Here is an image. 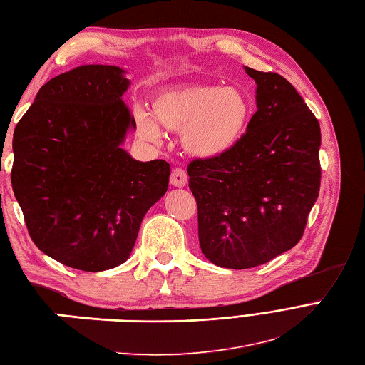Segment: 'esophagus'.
Masks as SVG:
<instances>
[{"label":"esophagus","instance_id":"34e87169","mask_svg":"<svg viewBox=\"0 0 365 365\" xmlns=\"http://www.w3.org/2000/svg\"><path fill=\"white\" fill-rule=\"evenodd\" d=\"M187 173H185V170L181 167H176L172 170V175H170V182L175 187H184L185 184H187Z\"/></svg>","mask_w":365,"mask_h":365}]
</instances>
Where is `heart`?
Returning a JSON list of instances; mask_svg holds the SVG:
<instances>
[{
  "instance_id": "b5f03b06",
  "label": "heart",
  "mask_w": 365,
  "mask_h": 365,
  "mask_svg": "<svg viewBox=\"0 0 365 365\" xmlns=\"http://www.w3.org/2000/svg\"><path fill=\"white\" fill-rule=\"evenodd\" d=\"M151 112L135 110L137 131L153 142L160 128L181 133L184 150L197 158H217L228 153L244 135L251 115L247 95L236 87L187 84L159 92Z\"/></svg>"
}]
</instances>
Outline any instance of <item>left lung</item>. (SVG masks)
I'll use <instances>...</instances> for the list:
<instances>
[{
	"label": "left lung",
	"mask_w": 365,
	"mask_h": 365,
	"mask_svg": "<svg viewBox=\"0 0 365 365\" xmlns=\"http://www.w3.org/2000/svg\"><path fill=\"white\" fill-rule=\"evenodd\" d=\"M245 71L257 84L247 131L228 153L187 167L201 251L237 270L298 244L322 178L320 125L304 100L278 73Z\"/></svg>",
	"instance_id": "left-lung-1"
}]
</instances>
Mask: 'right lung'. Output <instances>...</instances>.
Here are the masks:
<instances>
[{"mask_svg":"<svg viewBox=\"0 0 365 365\" xmlns=\"http://www.w3.org/2000/svg\"><path fill=\"white\" fill-rule=\"evenodd\" d=\"M114 66H81L48 81L14 131V195L36 247L84 272L123 264L142 218L164 197L170 164L120 147L135 121Z\"/></svg>","mask_w":365,"mask_h":365,"instance_id":"obj_1","label":"right lung"}]
</instances>
